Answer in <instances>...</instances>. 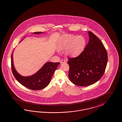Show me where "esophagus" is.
<instances>
[{
    "instance_id": "esophagus-1",
    "label": "esophagus",
    "mask_w": 122,
    "mask_h": 122,
    "mask_svg": "<svg viewBox=\"0 0 122 122\" xmlns=\"http://www.w3.org/2000/svg\"><path fill=\"white\" fill-rule=\"evenodd\" d=\"M65 62H66V61L65 60H62L60 61V63H61V64L65 63Z\"/></svg>"
}]
</instances>
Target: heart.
<instances>
[{
    "instance_id": "obj_1",
    "label": "heart",
    "mask_w": 122,
    "mask_h": 122,
    "mask_svg": "<svg viewBox=\"0 0 122 122\" xmlns=\"http://www.w3.org/2000/svg\"><path fill=\"white\" fill-rule=\"evenodd\" d=\"M86 41L84 36L65 34L60 36L56 42L58 50H64L65 54L67 56H78L84 51Z\"/></svg>"
}]
</instances>
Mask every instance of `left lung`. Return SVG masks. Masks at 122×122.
Instances as JSON below:
<instances>
[{"mask_svg":"<svg viewBox=\"0 0 122 122\" xmlns=\"http://www.w3.org/2000/svg\"><path fill=\"white\" fill-rule=\"evenodd\" d=\"M89 41L84 51L76 58H69V78L73 84L87 86L95 84L102 77L108 61V55L102 41L88 32Z\"/></svg>","mask_w":122,"mask_h":122,"instance_id":"1","label":"left lung"}]
</instances>
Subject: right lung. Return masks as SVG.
Segmentation results:
<instances>
[{"mask_svg":"<svg viewBox=\"0 0 122 122\" xmlns=\"http://www.w3.org/2000/svg\"><path fill=\"white\" fill-rule=\"evenodd\" d=\"M43 33V32H35L32 33L35 34H40ZM24 37H25V36ZM24 38L21 41H23ZM13 52L11 56L12 71L14 76L17 81L28 89L32 90H40L45 88L48 86L50 83L51 77L55 70L59 65V62H46L42 67L35 74L30 76H24L19 74L14 67L13 61Z\"/></svg>","mask_w":122,"mask_h":122,"instance_id":"right-lung-1","label":"right lung"}]
</instances>
